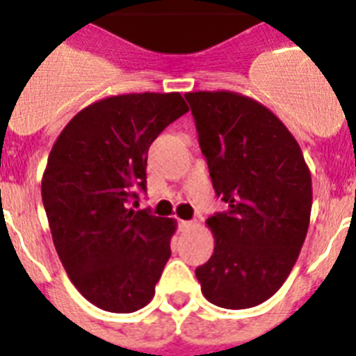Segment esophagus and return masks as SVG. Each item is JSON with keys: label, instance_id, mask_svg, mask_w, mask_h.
Segmentation results:
<instances>
[{"label": "esophagus", "instance_id": "esophagus-1", "mask_svg": "<svg viewBox=\"0 0 356 356\" xmlns=\"http://www.w3.org/2000/svg\"><path fill=\"white\" fill-rule=\"evenodd\" d=\"M196 225V222H193V220H181L180 224H178V227H180V231H189V229H193Z\"/></svg>", "mask_w": 356, "mask_h": 356}]
</instances>
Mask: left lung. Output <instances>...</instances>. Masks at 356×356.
<instances>
[{"label":"left lung","mask_w":356,"mask_h":356,"mask_svg":"<svg viewBox=\"0 0 356 356\" xmlns=\"http://www.w3.org/2000/svg\"><path fill=\"white\" fill-rule=\"evenodd\" d=\"M216 195L207 218L213 257L196 269L202 293L225 309L271 298L289 277L309 227L313 189L289 129L257 99L231 90L187 92Z\"/></svg>","instance_id":"1"}]
</instances>
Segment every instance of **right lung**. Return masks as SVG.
Listing matches in <instances>:
<instances>
[{
  "label": "right lung",
  "mask_w": 356,
  "mask_h": 356,
  "mask_svg": "<svg viewBox=\"0 0 356 356\" xmlns=\"http://www.w3.org/2000/svg\"><path fill=\"white\" fill-rule=\"evenodd\" d=\"M189 111L180 92L108 96L81 108L52 145L41 198L54 248L96 307L134 313L154 296L171 257L175 218L131 209L145 189L147 151Z\"/></svg>",
  "instance_id": "obj_1"
}]
</instances>
